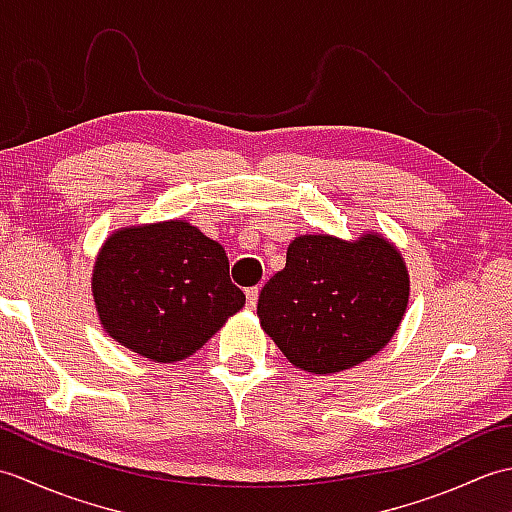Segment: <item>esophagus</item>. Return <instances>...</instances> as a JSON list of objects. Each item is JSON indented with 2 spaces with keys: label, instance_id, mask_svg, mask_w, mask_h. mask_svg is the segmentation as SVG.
<instances>
[{
  "label": "esophagus",
  "instance_id": "esophagus-1",
  "mask_svg": "<svg viewBox=\"0 0 512 512\" xmlns=\"http://www.w3.org/2000/svg\"><path fill=\"white\" fill-rule=\"evenodd\" d=\"M257 299H259V288H248L246 290V301H248V308H255L257 306Z\"/></svg>",
  "mask_w": 512,
  "mask_h": 512
}]
</instances>
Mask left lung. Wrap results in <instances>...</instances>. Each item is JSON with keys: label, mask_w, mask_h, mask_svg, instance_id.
<instances>
[{"label": "left lung", "mask_w": 512, "mask_h": 512, "mask_svg": "<svg viewBox=\"0 0 512 512\" xmlns=\"http://www.w3.org/2000/svg\"><path fill=\"white\" fill-rule=\"evenodd\" d=\"M407 303L409 270L387 237L299 235L262 288L257 317L292 365L336 374L383 350Z\"/></svg>", "instance_id": "8db88e82"}]
</instances>
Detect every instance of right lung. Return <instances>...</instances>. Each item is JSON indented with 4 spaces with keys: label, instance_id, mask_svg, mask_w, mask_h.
Returning a JSON list of instances; mask_svg holds the SVG:
<instances>
[{
    "label": "right lung",
    "instance_id": "add662e5",
    "mask_svg": "<svg viewBox=\"0 0 512 512\" xmlns=\"http://www.w3.org/2000/svg\"><path fill=\"white\" fill-rule=\"evenodd\" d=\"M92 297L103 330L154 363L189 358L246 303L222 244L187 220L114 231L96 255Z\"/></svg>",
    "mask_w": 512,
    "mask_h": 512
}]
</instances>
